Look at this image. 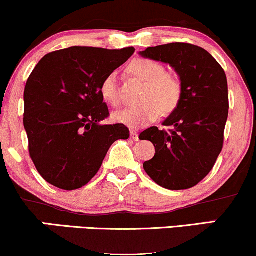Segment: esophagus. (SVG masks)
Wrapping results in <instances>:
<instances>
[{
    "instance_id": "esophagus-1",
    "label": "esophagus",
    "mask_w": 256,
    "mask_h": 256,
    "mask_svg": "<svg viewBox=\"0 0 256 256\" xmlns=\"http://www.w3.org/2000/svg\"><path fill=\"white\" fill-rule=\"evenodd\" d=\"M130 134H131V138H132V140H136V142L140 140V138H138V134H137L136 131H131Z\"/></svg>"
}]
</instances>
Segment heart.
Instances as JSON below:
<instances>
[{"label": "heart", "mask_w": 256, "mask_h": 256, "mask_svg": "<svg viewBox=\"0 0 256 256\" xmlns=\"http://www.w3.org/2000/svg\"><path fill=\"white\" fill-rule=\"evenodd\" d=\"M128 72L144 82L140 94L143 102L116 112L113 116L114 122L131 128H138L155 122L161 112L163 114H169L176 110L182 96V86L178 78L166 72L162 64L152 60L138 58L131 62ZM100 93L113 107L119 106L120 98L116 72H110L102 80Z\"/></svg>", "instance_id": "obj_1"}]
</instances>
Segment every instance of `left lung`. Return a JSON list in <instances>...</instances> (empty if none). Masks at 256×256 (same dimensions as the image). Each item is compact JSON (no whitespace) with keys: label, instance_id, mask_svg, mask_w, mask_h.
I'll use <instances>...</instances> for the list:
<instances>
[{"label":"left lung","instance_id":"1","mask_svg":"<svg viewBox=\"0 0 256 256\" xmlns=\"http://www.w3.org/2000/svg\"><path fill=\"white\" fill-rule=\"evenodd\" d=\"M140 56L169 64L182 86V96L164 126L146 128L142 140H150L155 156L143 163L144 170L163 188L187 190L214 168L224 140L229 95L226 72L204 48L172 42L140 51Z\"/></svg>","mask_w":256,"mask_h":256}]
</instances>
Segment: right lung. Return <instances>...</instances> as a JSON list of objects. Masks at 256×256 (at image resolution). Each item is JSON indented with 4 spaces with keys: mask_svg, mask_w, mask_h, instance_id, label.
I'll return each mask as SVG.
<instances>
[{
    "mask_svg": "<svg viewBox=\"0 0 256 256\" xmlns=\"http://www.w3.org/2000/svg\"><path fill=\"white\" fill-rule=\"evenodd\" d=\"M134 52L72 46L48 54L36 66L24 87V126L30 158L48 184L81 188L110 146L130 137L124 124H101L110 112L100 84Z\"/></svg>",
    "mask_w": 256,
    "mask_h": 256,
    "instance_id": "right-lung-1",
    "label": "right lung"
}]
</instances>
